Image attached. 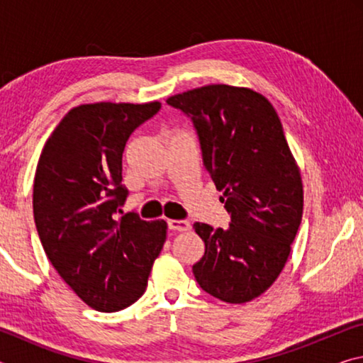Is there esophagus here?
Segmentation results:
<instances>
[{
  "label": "esophagus",
  "mask_w": 363,
  "mask_h": 363,
  "mask_svg": "<svg viewBox=\"0 0 363 363\" xmlns=\"http://www.w3.org/2000/svg\"><path fill=\"white\" fill-rule=\"evenodd\" d=\"M168 227L171 230H176V232H186L190 229V223L187 219H169Z\"/></svg>",
  "instance_id": "esophagus-1"
}]
</instances>
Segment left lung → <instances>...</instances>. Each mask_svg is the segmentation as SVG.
<instances>
[{
    "instance_id": "8db88e82",
    "label": "left lung",
    "mask_w": 363,
    "mask_h": 363,
    "mask_svg": "<svg viewBox=\"0 0 363 363\" xmlns=\"http://www.w3.org/2000/svg\"><path fill=\"white\" fill-rule=\"evenodd\" d=\"M194 123L227 229L195 223L205 255L194 264L201 290L242 304L274 284L303 218V182L277 112L248 88L208 84L168 97Z\"/></svg>"
}]
</instances>
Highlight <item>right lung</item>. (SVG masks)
<instances>
[{
	"label": "right lung",
	"mask_w": 363,
	"mask_h": 363,
	"mask_svg": "<svg viewBox=\"0 0 363 363\" xmlns=\"http://www.w3.org/2000/svg\"><path fill=\"white\" fill-rule=\"evenodd\" d=\"M160 102L73 107L46 140L33 182V218L48 259L86 304L116 312L143 296L167 240L163 219H116L128 189L123 150Z\"/></svg>",
	"instance_id": "1"
}]
</instances>
